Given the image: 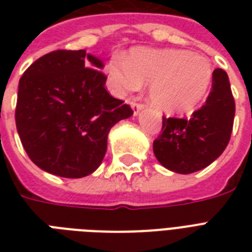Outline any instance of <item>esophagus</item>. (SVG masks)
<instances>
[{"label": "esophagus", "instance_id": "esophagus-1", "mask_svg": "<svg viewBox=\"0 0 252 252\" xmlns=\"http://www.w3.org/2000/svg\"><path fill=\"white\" fill-rule=\"evenodd\" d=\"M130 107H132V110H133V115L134 116H137L140 114V111L144 110V104L141 103H137V102H130Z\"/></svg>", "mask_w": 252, "mask_h": 252}]
</instances>
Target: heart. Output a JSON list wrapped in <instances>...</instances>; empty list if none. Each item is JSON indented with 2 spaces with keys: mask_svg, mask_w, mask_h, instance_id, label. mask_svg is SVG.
I'll list each match as a JSON object with an SVG mask.
<instances>
[{
  "mask_svg": "<svg viewBox=\"0 0 252 252\" xmlns=\"http://www.w3.org/2000/svg\"><path fill=\"white\" fill-rule=\"evenodd\" d=\"M110 86L119 96L149 84L150 104L166 114L195 108L207 95L213 66L205 56L184 49L136 47L107 65Z\"/></svg>",
  "mask_w": 252,
  "mask_h": 252,
  "instance_id": "heart-1",
  "label": "heart"
}]
</instances>
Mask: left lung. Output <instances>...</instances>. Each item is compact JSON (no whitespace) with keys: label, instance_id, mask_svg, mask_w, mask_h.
<instances>
[{"label":"left lung","instance_id":"left-lung-1","mask_svg":"<svg viewBox=\"0 0 252 252\" xmlns=\"http://www.w3.org/2000/svg\"><path fill=\"white\" fill-rule=\"evenodd\" d=\"M235 103L226 72L215 69L207 100L189 119L163 118L162 133L153 142L158 162L170 171L191 174L222 154L230 140Z\"/></svg>","mask_w":252,"mask_h":252}]
</instances>
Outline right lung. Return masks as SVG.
I'll return each mask as SVG.
<instances>
[{
    "mask_svg": "<svg viewBox=\"0 0 252 252\" xmlns=\"http://www.w3.org/2000/svg\"><path fill=\"white\" fill-rule=\"evenodd\" d=\"M103 68V61L85 49H61L23 73L15 124L37 167L63 178H84L100 166L110 129L133 115L107 93Z\"/></svg>",
    "mask_w": 252,
    "mask_h": 252,
    "instance_id": "right-lung-1",
    "label": "right lung"
}]
</instances>
